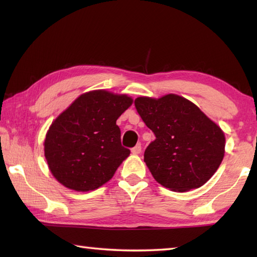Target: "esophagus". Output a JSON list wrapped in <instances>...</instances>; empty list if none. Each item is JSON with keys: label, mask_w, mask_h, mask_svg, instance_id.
<instances>
[{"label": "esophagus", "mask_w": 257, "mask_h": 257, "mask_svg": "<svg viewBox=\"0 0 257 257\" xmlns=\"http://www.w3.org/2000/svg\"><path fill=\"white\" fill-rule=\"evenodd\" d=\"M141 149H143V147H141V144H138V145H136L134 148L132 149V152L134 155H138V154H140L141 152Z\"/></svg>", "instance_id": "esophagus-1"}]
</instances>
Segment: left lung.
I'll return each mask as SVG.
<instances>
[{"instance_id": "8db88e82", "label": "left lung", "mask_w": 257, "mask_h": 257, "mask_svg": "<svg viewBox=\"0 0 257 257\" xmlns=\"http://www.w3.org/2000/svg\"><path fill=\"white\" fill-rule=\"evenodd\" d=\"M135 106L156 139L145 162L157 182L179 192L202 187L224 157V133L185 98L138 97Z\"/></svg>"}]
</instances>
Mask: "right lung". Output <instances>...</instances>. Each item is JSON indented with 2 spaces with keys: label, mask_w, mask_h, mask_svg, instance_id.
<instances>
[{
  "label": "right lung",
  "mask_w": 257,
  "mask_h": 257,
  "mask_svg": "<svg viewBox=\"0 0 257 257\" xmlns=\"http://www.w3.org/2000/svg\"><path fill=\"white\" fill-rule=\"evenodd\" d=\"M127 95L94 90L80 95L54 120L46 134L47 165L59 183L86 192L110 180L130 150L116 124L132 106Z\"/></svg>",
  "instance_id": "1"
}]
</instances>
